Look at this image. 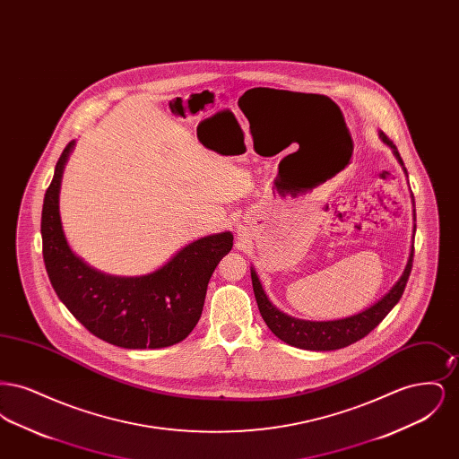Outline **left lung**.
I'll return each mask as SVG.
<instances>
[{
  "instance_id": "1",
  "label": "left lung",
  "mask_w": 459,
  "mask_h": 459,
  "mask_svg": "<svg viewBox=\"0 0 459 459\" xmlns=\"http://www.w3.org/2000/svg\"><path fill=\"white\" fill-rule=\"evenodd\" d=\"M380 139L387 146L393 148L397 161L401 165H404L401 156L397 153V148L394 146L393 141L384 132H380ZM404 172H406V169H404ZM413 253H415V249H411L410 260H408V264H406L401 279L394 284L393 289L380 301H377L375 305L370 306L368 309H365L361 313H358V315H352L348 318H341V320H328V322L299 320V318L289 316V315L282 313L281 309H277L266 298L256 272L251 270L253 290H255V298H256V303L260 307L263 320L281 341H284L294 348H299V350L333 351L354 344L356 341L368 335L371 330L387 316V313L401 299V296L404 292V287L408 284L410 273H411Z\"/></svg>"
}]
</instances>
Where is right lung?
<instances>
[{
  "instance_id": "add662e5",
  "label": "right lung",
  "mask_w": 459,
  "mask_h": 459,
  "mask_svg": "<svg viewBox=\"0 0 459 459\" xmlns=\"http://www.w3.org/2000/svg\"><path fill=\"white\" fill-rule=\"evenodd\" d=\"M66 144L46 189L41 215L43 258L49 282L68 311L96 337L126 350H158L184 341L201 316L206 289L234 236L220 232L182 247L161 268L141 277L101 273L66 244L58 212Z\"/></svg>"
}]
</instances>
